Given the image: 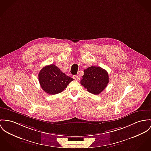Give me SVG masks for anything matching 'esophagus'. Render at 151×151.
<instances>
[{
	"label": "esophagus",
	"mask_w": 151,
	"mask_h": 151,
	"mask_svg": "<svg viewBox=\"0 0 151 151\" xmlns=\"http://www.w3.org/2000/svg\"><path fill=\"white\" fill-rule=\"evenodd\" d=\"M75 81H79V77L78 76V75H74V76H73V77H72Z\"/></svg>",
	"instance_id": "esophagus-1"
}]
</instances>
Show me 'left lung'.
<instances>
[{
    "mask_svg": "<svg viewBox=\"0 0 151 151\" xmlns=\"http://www.w3.org/2000/svg\"><path fill=\"white\" fill-rule=\"evenodd\" d=\"M81 85L89 93L98 95L107 86L109 78L107 72L100 67L91 66L84 70Z\"/></svg>",
    "mask_w": 151,
    "mask_h": 151,
    "instance_id": "obj_1",
    "label": "left lung"
}]
</instances>
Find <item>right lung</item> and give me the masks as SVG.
Masks as SVG:
<instances>
[{"mask_svg":"<svg viewBox=\"0 0 151 151\" xmlns=\"http://www.w3.org/2000/svg\"><path fill=\"white\" fill-rule=\"evenodd\" d=\"M38 80L45 93L55 95L61 93L73 79L67 76L55 65L50 64L40 71Z\"/></svg>","mask_w":151,"mask_h":151,"instance_id":"1","label":"right lung"}]
</instances>
